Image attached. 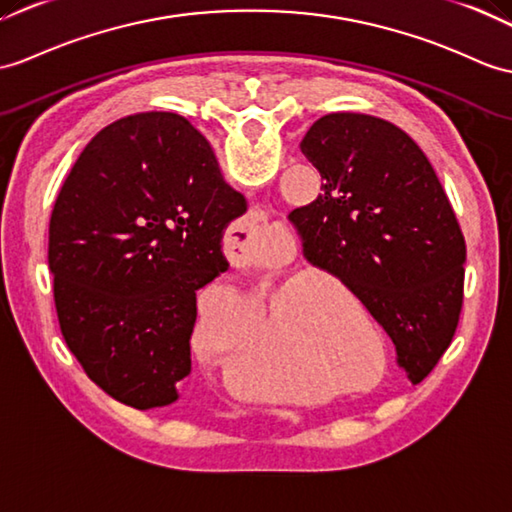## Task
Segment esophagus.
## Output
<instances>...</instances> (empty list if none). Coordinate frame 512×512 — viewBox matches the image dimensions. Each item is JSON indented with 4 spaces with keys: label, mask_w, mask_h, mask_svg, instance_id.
I'll return each mask as SVG.
<instances>
[{
    "label": "esophagus",
    "mask_w": 512,
    "mask_h": 512,
    "mask_svg": "<svg viewBox=\"0 0 512 512\" xmlns=\"http://www.w3.org/2000/svg\"><path fill=\"white\" fill-rule=\"evenodd\" d=\"M248 237H251V233H248ZM248 244V240L244 242V246ZM240 257H244V259H248V261H253V257H255V251L251 253V251H246V248H244V251H242V255Z\"/></svg>",
    "instance_id": "esophagus-1"
}]
</instances>
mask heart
<instances>
[{
	"mask_svg": "<svg viewBox=\"0 0 512 512\" xmlns=\"http://www.w3.org/2000/svg\"><path fill=\"white\" fill-rule=\"evenodd\" d=\"M285 303V296H283ZM303 338L307 342V349H310L314 355H327V358L334 360H351L355 355V344H351L349 340H344L340 334L338 323H334L331 318H320L314 316L305 323L303 327ZM233 329H229L227 325H207L205 327V342L209 344V349L213 351V355L220 362H227L233 353ZM285 316L277 310L270 312L268 318V358L275 360L283 355V347H285Z\"/></svg>",
	"mask_w": 512,
	"mask_h": 512,
	"instance_id": "heart-1",
	"label": "heart"
}]
</instances>
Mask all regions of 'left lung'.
Segmentation results:
<instances>
[{"mask_svg": "<svg viewBox=\"0 0 512 512\" xmlns=\"http://www.w3.org/2000/svg\"><path fill=\"white\" fill-rule=\"evenodd\" d=\"M301 152L323 194L290 211L305 259L338 277L395 342L419 384L456 334L467 246L445 189L421 148L373 115L329 113Z\"/></svg>", "mask_w": 512, "mask_h": 512, "instance_id": "left-lung-1", "label": "left lung"}]
</instances>
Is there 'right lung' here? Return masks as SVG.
<instances>
[{"label": "right lung", "instance_id": "right-lung-1", "mask_svg": "<svg viewBox=\"0 0 512 512\" xmlns=\"http://www.w3.org/2000/svg\"><path fill=\"white\" fill-rule=\"evenodd\" d=\"M244 211L176 113L122 117L82 150L52 211L50 270L67 347L106 395L137 410L181 397L196 292L229 268L222 237Z\"/></svg>", "mask_w": 512, "mask_h": 512}]
</instances>
